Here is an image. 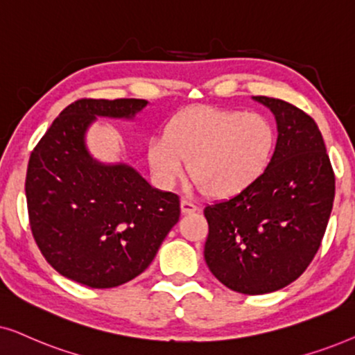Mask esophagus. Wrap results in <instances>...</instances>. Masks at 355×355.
Instances as JSON below:
<instances>
[{
	"mask_svg": "<svg viewBox=\"0 0 355 355\" xmlns=\"http://www.w3.org/2000/svg\"><path fill=\"white\" fill-rule=\"evenodd\" d=\"M180 207H182L183 214H193V212L198 211V206L193 205V202L188 201V200H182Z\"/></svg>",
	"mask_w": 355,
	"mask_h": 355,
	"instance_id": "esophagus-1",
	"label": "esophagus"
}]
</instances>
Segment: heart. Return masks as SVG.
<instances>
[{
    "mask_svg": "<svg viewBox=\"0 0 355 355\" xmlns=\"http://www.w3.org/2000/svg\"><path fill=\"white\" fill-rule=\"evenodd\" d=\"M274 125L261 113L193 107L168 121L148 144L155 178L172 187L190 170L191 180L216 200L237 196L266 173L276 153Z\"/></svg>",
    "mask_w": 355,
    "mask_h": 355,
    "instance_id": "b5f03b06",
    "label": "heart"
}]
</instances>
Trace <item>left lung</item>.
<instances>
[{
  "label": "left lung",
  "instance_id": "8db88e82",
  "mask_svg": "<svg viewBox=\"0 0 355 355\" xmlns=\"http://www.w3.org/2000/svg\"><path fill=\"white\" fill-rule=\"evenodd\" d=\"M253 101L276 118L272 162L247 191L205 207L207 268L247 295L279 291L305 271L334 201V172L313 118L281 98Z\"/></svg>",
  "mask_w": 355,
  "mask_h": 355
}]
</instances>
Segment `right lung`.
<instances>
[{
	"label": "right lung",
	"instance_id": "right-lung-1",
	"mask_svg": "<svg viewBox=\"0 0 355 355\" xmlns=\"http://www.w3.org/2000/svg\"><path fill=\"white\" fill-rule=\"evenodd\" d=\"M143 98H81L32 150L26 198L46 261L79 284L110 289L139 276L180 219L175 193L153 188L126 164H103L86 146L97 116L133 120Z\"/></svg>",
	"mask_w": 355,
	"mask_h": 355
}]
</instances>
